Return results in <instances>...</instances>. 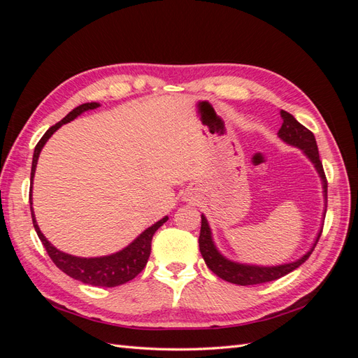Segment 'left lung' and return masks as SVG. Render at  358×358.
<instances>
[{
	"instance_id": "8db88e82",
	"label": "left lung",
	"mask_w": 358,
	"mask_h": 358,
	"mask_svg": "<svg viewBox=\"0 0 358 358\" xmlns=\"http://www.w3.org/2000/svg\"><path fill=\"white\" fill-rule=\"evenodd\" d=\"M280 116H282L284 122H282V127H280L278 134L280 138L284 140V142L303 149V152H305L313 164H315L320 176H321V180H322L324 199H326V210H327V178H326V173H324V169H322V162L320 159L315 136H313L310 129L303 127L297 121V119L292 115H289L288 112L280 110ZM321 233H322V230L320 231L317 241H315V245L312 246L310 251L294 263L276 266V267L245 266V264L230 262V259L224 258L218 251H216V248L212 242L209 224H208V221H206L204 216L201 215V230H200V237H199V246H200V252L204 258L206 264H208V267L215 275H218L221 279L227 280V282H231V284L257 285V284H266V282H270V280H276L279 278H282L305 263L306 259L310 257L313 249H315L320 237H321Z\"/></svg>"
}]
</instances>
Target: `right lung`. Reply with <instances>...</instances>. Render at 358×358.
<instances>
[{"mask_svg": "<svg viewBox=\"0 0 358 358\" xmlns=\"http://www.w3.org/2000/svg\"><path fill=\"white\" fill-rule=\"evenodd\" d=\"M99 106H100L99 103H85L78 106L66 117L61 119L58 124L52 125L45 133V136L38 140V143L34 149V157H32L31 187H32V178H34V173H36L38 155L41 152V148L48 142V138L55 133L62 124H67L73 121L74 117H78L82 112L96 109ZM32 203H31V192H29V206ZM31 216H32V224H34L38 239L41 241L48 255L50 257L52 262L55 263V266L70 278L78 279L83 284H90L95 287L122 285L128 282V280L134 279L140 272H142L150 255V243H152V237L155 231L169 220L167 216H164V218L159 220L158 222H155L152 227H149L148 230H145L142 234H140L133 243H129L125 249H122V251H119L116 254L100 257V258H79V257L69 255L66 252H61L55 246H52L48 242L46 237L40 231L32 208H31Z\"/></svg>", "mask_w": 358, "mask_h": 358, "instance_id": "1", "label": "right lung"}]
</instances>
